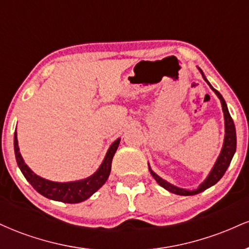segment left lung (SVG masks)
Here are the masks:
<instances>
[{"label":"left lung","instance_id":"left-lung-1","mask_svg":"<svg viewBox=\"0 0 249 249\" xmlns=\"http://www.w3.org/2000/svg\"><path fill=\"white\" fill-rule=\"evenodd\" d=\"M198 69L200 71V73H201V76L204 77L205 81H206L207 84L210 85V88L212 89V90L214 91V93L218 96L220 102H221L222 112H224V118H225V138H224V144H222L221 152H220L218 159H216L215 164H214L212 170H211L210 174H208L207 178L199 185V187L196 188V190H193V191L185 190V188L174 186V185L171 184V182L166 181L165 179L160 178L158 174L154 173L153 171L151 170L150 165H148V170H150V172H151V174H152L153 178L156 179V181L158 182L161 187H164L165 190H167L168 192L178 194V196H194V194H198L200 192H202V191L210 188L211 186H213V185H215L216 182H218L219 180L222 178V176L225 174L226 170H227L228 166H230L231 161H232V158H233L234 153H235V150H236L235 125H234L232 117H231V115H230V111H228L227 104H226L224 97L221 96V93H220L219 91H216L215 89L211 85V83L207 81L206 76L204 75L202 70L200 69V68H198Z\"/></svg>","mask_w":249,"mask_h":249}]
</instances>
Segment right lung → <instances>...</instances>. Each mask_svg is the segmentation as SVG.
<instances>
[{"instance_id":"add662e5","label":"right lung","mask_w":249,"mask_h":249,"mask_svg":"<svg viewBox=\"0 0 249 249\" xmlns=\"http://www.w3.org/2000/svg\"><path fill=\"white\" fill-rule=\"evenodd\" d=\"M119 142H121V138H118L111 144L101 166L92 176L81 180H76V181L57 182L42 178L30 170V167L25 164L21 153H19L17 133L15 132L14 134V150H15L16 161L25 179L43 196L51 200H56V201L67 202V204H78V202L84 201L105 184L108 176H110L112 158L115 156L117 148H118Z\"/></svg>"}]
</instances>
